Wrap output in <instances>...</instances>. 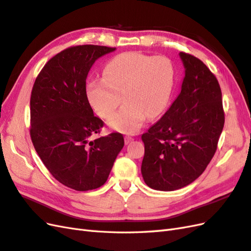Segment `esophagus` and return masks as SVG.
Returning <instances> with one entry per match:
<instances>
[{"label": "esophagus", "instance_id": "1", "mask_svg": "<svg viewBox=\"0 0 251 251\" xmlns=\"http://www.w3.org/2000/svg\"><path fill=\"white\" fill-rule=\"evenodd\" d=\"M132 140H133V139H132L131 137H129V136H126V137L124 138V141H125V144H128V143H130Z\"/></svg>", "mask_w": 251, "mask_h": 251}]
</instances>
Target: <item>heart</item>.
Returning a JSON list of instances; mask_svg holds the SVG:
<instances>
[{"instance_id":"1","label":"heart","mask_w":251,"mask_h":251,"mask_svg":"<svg viewBox=\"0 0 251 251\" xmlns=\"http://www.w3.org/2000/svg\"><path fill=\"white\" fill-rule=\"evenodd\" d=\"M174 86V68L164 56L137 52L120 54L104 68V78L88 82L87 95L94 111L108 119L121 101L125 106L108 121L115 130L137 132L149 118H156L169 105Z\"/></svg>"}]
</instances>
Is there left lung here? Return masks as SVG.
<instances>
[{
	"label": "left lung",
	"instance_id": "obj_1",
	"mask_svg": "<svg viewBox=\"0 0 251 251\" xmlns=\"http://www.w3.org/2000/svg\"><path fill=\"white\" fill-rule=\"evenodd\" d=\"M181 91L149 131L141 173L158 191H175L201 176L213 158L224 128L222 90L215 75L193 55L180 52Z\"/></svg>",
	"mask_w": 251,
	"mask_h": 251
}]
</instances>
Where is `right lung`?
<instances>
[{
	"label": "right lung",
	"instance_id": "right-lung-1",
	"mask_svg": "<svg viewBox=\"0 0 251 251\" xmlns=\"http://www.w3.org/2000/svg\"><path fill=\"white\" fill-rule=\"evenodd\" d=\"M113 50L93 44L63 50L46 63L31 90V142L56 180L76 191L101 187L124 146L119 132L92 140L104 122L93 114L86 91L95 60Z\"/></svg>",
	"mask_w": 251,
	"mask_h": 251
}]
</instances>
